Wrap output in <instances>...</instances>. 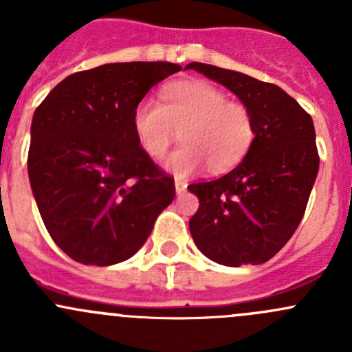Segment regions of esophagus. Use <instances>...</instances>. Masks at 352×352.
Masks as SVG:
<instances>
[{
    "instance_id": "obj_1",
    "label": "esophagus",
    "mask_w": 352,
    "mask_h": 352,
    "mask_svg": "<svg viewBox=\"0 0 352 352\" xmlns=\"http://www.w3.org/2000/svg\"><path fill=\"white\" fill-rule=\"evenodd\" d=\"M175 190L177 194H184L187 190V182L182 179H175Z\"/></svg>"
}]
</instances>
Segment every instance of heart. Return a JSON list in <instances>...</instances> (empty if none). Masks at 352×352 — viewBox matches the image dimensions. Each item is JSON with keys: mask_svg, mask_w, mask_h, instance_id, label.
<instances>
[{"mask_svg": "<svg viewBox=\"0 0 352 352\" xmlns=\"http://www.w3.org/2000/svg\"><path fill=\"white\" fill-rule=\"evenodd\" d=\"M133 131L151 158H162L177 136L182 146L165 160V168L187 177L208 163L211 172L239 165L255 140L254 113L206 81H179L163 91V104L143 98L134 107Z\"/></svg>", "mask_w": 352, "mask_h": 352, "instance_id": "heart-1", "label": "heart"}]
</instances>
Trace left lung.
Instances as JSON below:
<instances>
[{
  "label": "left lung",
  "mask_w": 352,
  "mask_h": 352,
  "mask_svg": "<svg viewBox=\"0 0 352 352\" xmlns=\"http://www.w3.org/2000/svg\"><path fill=\"white\" fill-rule=\"evenodd\" d=\"M186 69L232 90L255 120L254 144L242 163L219 179L187 187L199 197L190 235L218 264H264L293 236L307 209L320 163L314 120L272 83L202 63Z\"/></svg>",
  "instance_id": "8db88e82"
}]
</instances>
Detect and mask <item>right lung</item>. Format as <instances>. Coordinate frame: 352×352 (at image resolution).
Wrapping results in <instances>:
<instances>
[{"mask_svg":"<svg viewBox=\"0 0 352 352\" xmlns=\"http://www.w3.org/2000/svg\"><path fill=\"white\" fill-rule=\"evenodd\" d=\"M182 69L173 63H113L69 74L35 109L28 179L49 235L73 261L112 265L133 257L175 182L143 151L134 107Z\"/></svg>","mask_w":352,"mask_h":352,"instance_id":"right-lung-1","label":"right lung"}]
</instances>
